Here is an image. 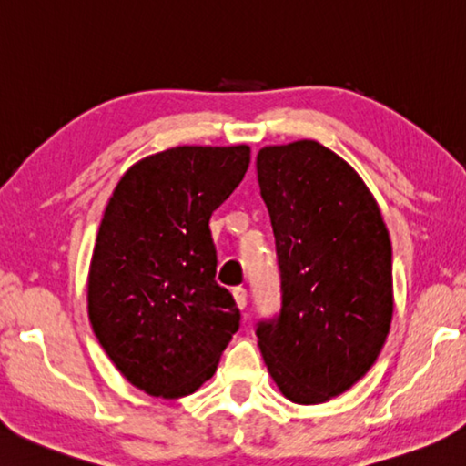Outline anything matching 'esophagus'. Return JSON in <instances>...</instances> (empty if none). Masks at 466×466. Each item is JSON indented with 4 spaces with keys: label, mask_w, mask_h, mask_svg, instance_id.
Returning a JSON list of instances; mask_svg holds the SVG:
<instances>
[{
    "label": "esophagus",
    "mask_w": 466,
    "mask_h": 466,
    "mask_svg": "<svg viewBox=\"0 0 466 466\" xmlns=\"http://www.w3.org/2000/svg\"><path fill=\"white\" fill-rule=\"evenodd\" d=\"M232 295H234L236 305H238L240 309H244L246 303H248V293H246L244 287H234L232 289Z\"/></svg>",
    "instance_id": "esophagus-1"
}]
</instances>
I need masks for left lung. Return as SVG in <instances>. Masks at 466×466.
Masks as SVG:
<instances>
[{
  "instance_id": "left-lung-1",
  "label": "left lung",
  "mask_w": 466,
  "mask_h": 466,
  "mask_svg": "<svg viewBox=\"0 0 466 466\" xmlns=\"http://www.w3.org/2000/svg\"><path fill=\"white\" fill-rule=\"evenodd\" d=\"M257 171L280 272V309L258 321V345L290 402L321 404L384 348L394 311L390 236L361 177L321 143L264 147Z\"/></svg>"
}]
</instances>
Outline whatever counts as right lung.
I'll use <instances>...</instances> for the list:
<instances>
[{"label":"right lung","instance_id":"right-lung-1","mask_svg":"<svg viewBox=\"0 0 466 466\" xmlns=\"http://www.w3.org/2000/svg\"><path fill=\"white\" fill-rule=\"evenodd\" d=\"M250 149L173 147L125 173L88 272V317L118 371L149 396H189L240 327L216 282L209 218L240 186Z\"/></svg>","mask_w":466,"mask_h":466}]
</instances>
